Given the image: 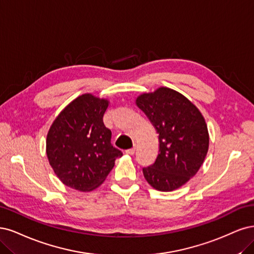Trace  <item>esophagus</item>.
<instances>
[{"label":"esophagus","instance_id":"obj_1","mask_svg":"<svg viewBox=\"0 0 254 254\" xmlns=\"http://www.w3.org/2000/svg\"><path fill=\"white\" fill-rule=\"evenodd\" d=\"M135 151H136V146H133L132 149H128V150H127V151H126V153H127V154H128V155H134V154H135Z\"/></svg>","mask_w":254,"mask_h":254}]
</instances>
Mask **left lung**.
Wrapping results in <instances>:
<instances>
[{
    "label": "left lung",
    "mask_w": 254,
    "mask_h": 254,
    "mask_svg": "<svg viewBox=\"0 0 254 254\" xmlns=\"http://www.w3.org/2000/svg\"><path fill=\"white\" fill-rule=\"evenodd\" d=\"M136 104L159 134V154L153 165L142 169L144 178L159 191L178 189L197 173L206 157V121L190 100L168 87L140 95Z\"/></svg>",
    "instance_id": "left-lung-1"
}]
</instances>
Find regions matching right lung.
Here are the masks:
<instances>
[{
  "label": "right lung",
  "instance_id": "right-lung-1",
  "mask_svg": "<svg viewBox=\"0 0 254 254\" xmlns=\"http://www.w3.org/2000/svg\"><path fill=\"white\" fill-rule=\"evenodd\" d=\"M109 101L91 94L71 101L55 119L46 138V154L55 174L71 189L99 187L122 156L103 124Z\"/></svg>",
  "mask_w": 254,
  "mask_h": 254
}]
</instances>
